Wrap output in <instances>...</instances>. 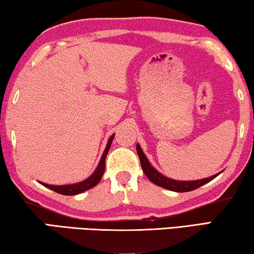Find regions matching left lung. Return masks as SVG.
Here are the masks:
<instances>
[{
	"instance_id": "8db88e82",
	"label": "left lung",
	"mask_w": 254,
	"mask_h": 254,
	"mask_svg": "<svg viewBox=\"0 0 254 254\" xmlns=\"http://www.w3.org/2000/svg\"><path fill=\"white\" fill-rule=\"evenodd\" d=\"M136 152L137 156L140 158V162H141V167H142L143 173L145 176L150 179V182H152L154 185L157 186H160L162 188L168 189V190H173V191H177V192H186V191H191L195 190V189L199 188L203 185L209 183L210 180H213L214 178H216L218 175L221 173H218L214 176H210V177L204 178V179H199V180H189V182H184V180H175L166 177L162 174L159 173L157 169H154L151 166V163L148 160V158L145 157V154L143 153L142 149H141L140 144H136Z\"/></svg>"
}]
</instances>
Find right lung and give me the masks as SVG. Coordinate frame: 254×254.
I'll list each match as a JSON object with an SVG mask.
<instances>
[{"instance_id": "1", "label": "right lung", "mask_w": 254, "mask_h": 254, "mask_svg": "<svg viewBox=\"0 0 254 254\" xmlns=\"http://www.w3.org/2000/svg\"><path fill=\"white\" fill-rule=\"evenodd\" d=\"M113 139H114V134L110 136L109 141H107L106 148L104 150V152H103V154H102L100 163H98V166L96 167L95 171H94V173L89 176L87 179H85L80 183L70 184V185H49V184H45L42 182H39V183L42 185V186L49 188V189H51V190L58 192V194L67 195V196L78 195V194H80V192H84L86 190H88V189L93 188L94 186H96V185L101 182L102 176H103V174H104L106 154H107V152H109L111 144H112V142H113Z\"/></svg>"}]
</instances>
